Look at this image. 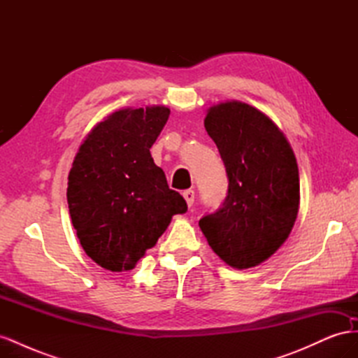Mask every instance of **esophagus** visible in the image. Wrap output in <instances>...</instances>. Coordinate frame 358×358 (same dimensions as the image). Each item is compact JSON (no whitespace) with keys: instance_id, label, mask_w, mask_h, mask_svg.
I'll use <instances>...</instances> for the list:
<instances>
[{"instance_id":"34e87169","label":"esophagus","mask_w":358,"mask_h":358,"mask_svg":"<svg viewBox=\"0 0 358 358\" xmlns=\"http://www.w3.org/2000/svg\"><path fill=\"white\" fill-rule=\"evenodd\" d=\"M182 196H183V199H185L187 204L191 208L192 203H194V199H196V192H194L192 189H187V191L182 192Z\"/></svg>"}]
</instances>
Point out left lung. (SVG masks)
<instances>
[{
    "instance_id": "8db88e82",
    "label": "left lung",
    "mask_w": 358,
    "mask_h": 358,
    "mask_svg": "<svg viewBox=\"0 0 358 358\" xmlns=\"http://www.w3.org/2000/svg\"><path fill=\"white\" fill-rule=\"evenodd\" d=\"M224 161L229 192L199 225L222 262L249 268L272 257L294 227L300 182L294 152L276 124L241 101L212 106L204 117Z\"/></svg>"
}]
</instances>
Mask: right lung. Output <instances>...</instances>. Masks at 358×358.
Listing matches in <instances>:
<instances>
[{
    "label": "right lung",
    "instance_id": "obj_1",
    "mask_svg": "<svg viewBox=\"0 0 358 358\" xmlns=\"http://www.w3.org/2000/svg\"><path fill=\"white\" fill-rule=\"evenodd\" d=\"M170 109H122L86 136L69 175L67 201L82 248L112 272L136 267L173 215L188 206L150 155Z\"/></svg>",
    "mask_w": 358,
    "mask_h": 358
}]
</instances>
